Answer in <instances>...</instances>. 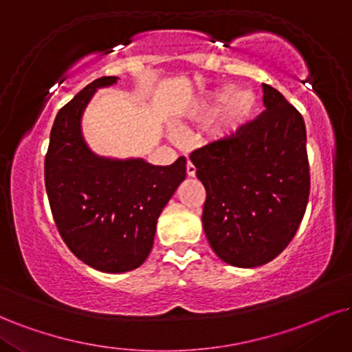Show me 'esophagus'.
Returning a JSON list of instances; mask_svg holds the SVG:
<instances>
[{"label": "esophagus", "mask_w": 352, "mask_h": 352, "mask_svg": "<svg viewBox=\"0 0 352 352\" xmlns=\"http://www.w3.org/2000/svg\"><path fill=\"white\" fill-rule=\"evenodd\" d=\"M186 173H188L189 177H194L196 176V166L190 162H188V164H186Z\"/></svg>", "instance_id": "34e87169"}]
</instances>
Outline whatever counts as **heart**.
Segmentation results:
<instances>
[{
    "instance_id": "heart-1",
    "label": "heart",
    "mask_w": 352,
    "mask_h": 352,
    "mask_svg": "<svg viewBox=\"0 0 352 352\" xmlns=\"http://www.w3.org/2000/svg\"><path fill=\"white\" fill-rule=\"evenodd\" d=\"M258 109L259 96L253 89L235 91V86L223 85L206 94L194 106L192 112L197 119H210L215 116L212 135L215 140L230 142L253 122Z\"/></svg>"
}]
</instances>
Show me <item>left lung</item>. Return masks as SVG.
<instances>
[{"label":"left lung","instance_id":"obj_1","mask_svg":"<svg viewBox=\"0 0 352 352\" xmlns=\"http://www.w3.org/2000/svg\"><path fill=\"white\" fill-rule=\"evenodd\" d=\"M263 93L266 111L240 135L190 153L207 192L204 232L235 267L274 259L296 235L310 194L303 117L272 86Z\"/></svg>","mask_w":352,"mask_h":352}]
</instances>
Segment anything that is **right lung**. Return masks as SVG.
I'll list each match as a JSON object with an SVG mask.
<instances>
[{
  "label": "right lung",
  "mask_w": 352,
  "mask_h": 352,
  "mask_svg": "<svg viewBox=\"0 0 352 352\" xmlns=\"http://www.w3.org/2000/svg\"><path fill=\"white\" fill-rule=\"evenodd\" d=\"M117 81L98 78L58 111L45 156V189L60 235L80 261L111 274L148 258L158 217L186 179L184 156L156 166L89 148L81 127L85 109L98 89Z\"/></svg>",
  "instance_id": "right-lung-1"
}]
</instances>
